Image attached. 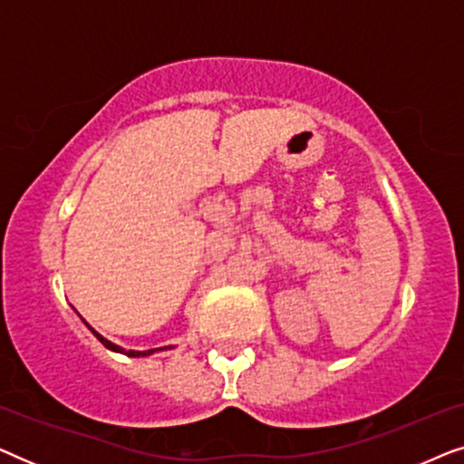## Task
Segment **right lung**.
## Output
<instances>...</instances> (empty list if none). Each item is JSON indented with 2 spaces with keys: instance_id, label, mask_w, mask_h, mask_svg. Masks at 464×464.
<instances>
[{
  "instance_id": "obj_1",
  "label": "right lung",
  "mask_w": 464,
  "mask_h": 464,
  "mask_svg": "<svg viewBox=\"0 0 464 464\" xmlns=\"http://www.w3.org/2000/svg\"><path fill=\"white\" fill-rule=\"evenodd\" d=\"M92 334H94V335H97V340H101V344H103V346H107V348H110V351H116V353H124V354H129V357H148V354H151V353H156V351H124V348H120V346H116V344H111V342H110V340H105V338H103V335H99L97 332H94V329H92ZM164 348H167V346H164Z\"/></svg>"
}]
</instances>
